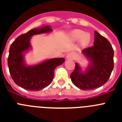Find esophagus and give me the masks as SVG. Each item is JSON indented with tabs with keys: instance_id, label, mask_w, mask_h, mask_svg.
Instances as JSON below:
<instances>
[{
	"instance_id": "34e87169",
	"label": "esophagus",
	"mask_w": 122,
	"mask_h": 122,
	"mask_svg": "<svg viewBox=\"0 0 122 122\" xmlns=\"http://www.w3.org/2000/svg\"><path fill=\"white\" fill-rule=\"evenodd\" d=\"M75 58V55L73 52H70V53L68 54L66 56V60H72Z\"/></svg>"
}]
</instances>
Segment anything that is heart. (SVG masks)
Returning <instances> with one entry per match:
<instances>
[{
	"label": "heart",
	"instance_id": "obj_1",
	"mask_svg": "<svg viewBox=\"0 0 122 122\" xmlns=\"http://www.w3.org/2000/svg\"><path fill=\"white\" fill-rule=\"evenodd\" d=\"M69 38L73 42L79 41V46L81 48H87L91 41L90 33H86L80 29H75L71 31L69 34Z\"/></svg>",
	"mask_w": 122,
	"mask_h": 122
}]
</instances>
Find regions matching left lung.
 Instances as JSON below:
<instances>
[{"mask_svg":"<svg viewBox=\"0 0 122 122\" xmlns=\"http://www.w3.org/2000/svg\"><path fill=\"white\" fill-rule=\"evenodd\" d=\"M93 45L82 51L89 62L87 68L82 70L75 63V69L70 75L72 82L81 90H93L104 85L114 68V50L109 41L95 31Z\"/></svg>","mask_w":122,"mask_h":122,"instance_id":"8db88e82","label":"left lung"}]
</instances>
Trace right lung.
I'll use <instances>...</instances> for the list:
<instances>
[{
	"instance_id": "1",
	"label": "right lung",
	"mask_w": 122,
	"mask_h": 122,
	"mask_svg": "<svg viewBox=\"0 0 122 122\" xmlns=\"http://www.w3.org/2000/svg\"><path fill=\"white\" fill-rule=\"evenodd\" d=\"M52 31L50 25L32 29L18 36L11 45L8 66L13 80L19 87L30 91L43 89L52 81L56 68L64 63L63 57L46 59L32 65L27 64L25 60V54L32 50V36Z\"/></svg>"
}]
</instances>
